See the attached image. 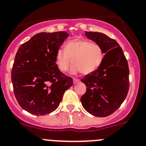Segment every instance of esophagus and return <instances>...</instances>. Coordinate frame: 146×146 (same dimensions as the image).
<instances>
[{
	"label": "esophagus",
	"instance_id": "esophagus-1",
	"mask_svg": "<svg viewBox=\"0 0 146 146\" xmlns=\"http://www.w3.org/2000/svg\"><path fill=\"white\" fill-rule=\"evenodd\" d=\"M73 83H74V84H78V83L80 82V80H79V79H76V78L75 77L73 78Z\"/></svg>",
	"mask_w": 146,
	"mask_h": 146
}]
</instances>
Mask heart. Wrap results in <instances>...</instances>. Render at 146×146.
<instances>
[{
	"label": "heart",
	"mask_w": 146,
	"mask_h": 146,
	"mask_svg": "<svg viewBox=\"0 0 146 146\" xmlns=\"http://www.w3.org/2000/svg\"><path fill=\"white\" fill-rule=\"evenodd\" d=\"M72 63L71 73L82 72L89 75L98 69L104 59V50L99 44L82 38L66 42L64 50L59 49L55 54V64L60 72H66Z\"/></svg>",
	"instance_id": "b5f03b06"
}]
</instances>
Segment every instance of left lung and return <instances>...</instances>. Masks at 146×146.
<instances>
[{"instance_id":"left-lung-1","label":"left lung","mask_w":146,"mask_h":146,"mask_svg":"<svg viewBox=\"0 0 146 146\" xmlns=\"http://www.w3.org/2000/svg\"><path fill=\"white\" fill-rule=\"evenodd\" d=\"M86 35L99 44L105 55L97 70L81 80L86 86V92L80 101L89 113L104 117L117 111L128 94V62L114 39L96 32H86Z\"/></svg>"}]
</instances>
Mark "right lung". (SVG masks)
Masks as SVG:
<instances>
[{
  "label": "right lung",
  "instance_id": "add662e5",
  "mask_svg": "<svg viewBox=\"0 0 146 146\" xmlns=\"http://www.w3.org/2000/svg\"><path fill=\"white\" fill-rule=\"evenodd\" d=\"M68 36L66 32L38 33L17 50L11 80L17 102L29 113H51L72 86L73 79L55 64L56 52Z\"/></svg>",
  "mask_w": 146,
  "mask_h": 146
}]
</instances>
